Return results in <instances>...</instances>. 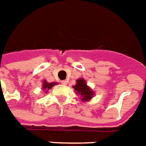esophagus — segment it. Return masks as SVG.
Segmentation results:
<instances>
[{
	"label": "esophagus",
	"mask_w": 146,
	"mask_h": 146,
	"mask_svg": "<svg viewBox=\"0 0 146 146\" xmlns=\"http://www.w3.org/2000/svg\"><path fill=\"white\" fill-rule=\"evenodd\" d=\"M61 83H62L63 85H66V84H67V83H68V81H67V80H62V81H61Z\"/></svg>",
	"instance_id": "esophagus-1"
}]
</instances>
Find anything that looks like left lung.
<instances>
[{"instance_id":"8db88e82","label":"left lung","mask_w":146,"mask_h":146,"mask_svg":"<svg viewBox=\"0 0 146 146\" xmlns=\"http://www.w3.org/2000/svg\"><path fill=\"white\" fill-rule=\"evenodd\" d=\"M76 84L73 85V88L76 91V94L80 96L83 102H87L94 98L95 93L87 84L86 80L83 78H79L76 80Z\"/></svg>"}]
</instances>
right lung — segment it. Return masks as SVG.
<instances>
[{"instance_id": "right-lung-1", "label": "right lung", "mask_w": 146, "mask_h": 146, "mask_svg": "<svg viewBox=\"0 0 146 146\" xmlns=\"http://www.w3.org/2000/svg\"><path fill=\"white\" fill-rule=\"evenodd\" d=\"M58 83L56 82H52V83H48L46 80H44L42 81V90H45V93H47L48 91V90H50L52 87H54L55 85H57Z\"/></svg>"}]
</instances>
